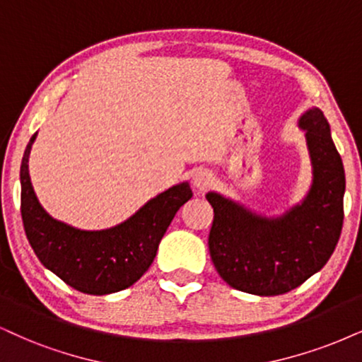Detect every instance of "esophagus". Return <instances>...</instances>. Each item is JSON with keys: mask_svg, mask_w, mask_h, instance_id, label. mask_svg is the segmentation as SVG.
Listing matches in <instances>:
<instances>
[{"mask_svg": "<svg viewBox=\"0 0 362 362\" xmlns=\"http://www.w3.org/2000/svg\"><path fill=\"white\" fill-rule=\"evenodd\" d=\"M211 182H213V176H211V173L206 171V169H198V171H194L193 186L196 189H199V191L206 189L211 186Z\"/></svg>", "mask_w": 362, "mask_h": 362, "instance_id": "esophagus-1", "label": "esophagus"}]
</instances>
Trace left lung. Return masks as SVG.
I'll return each instance as SVG.
<instances>
[{"mask_svg": "<svg viewBox=\"0 0 362 362\" xmlns=\"http://www.w3.org/2000/svg\"><path fill=\"white\" fill-rule=\"evenodd\" d=\"M305 132L312 182L300 203L265 216L209 191L215 218L208 247L213 265L236 290L270 297L287 293L322 269L339 242L344 220L346 176L322 110L298 117Z\"/></svg>", "mask_w": 362, "mask_h": 362, "instance_id": "1", "label": "left lung"}]
</instances>
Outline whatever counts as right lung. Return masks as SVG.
Returning a JSON list of instances; mask_svg holds the SVG:
<instances>
[{
    "mask_svg": "<svg viewBox=\"0 0 362 362\" xmlns=\"http://www.w3.org/2000/svg\"><path fill=\"white\" fill-rule=\"evenodd\" d=\"M31 136L21 160V218L26 238L45 269L88 296H107L136 284L153 263L174 215L191 199L188 181L151 198L112 228L80 230L55 220L40 204L30 180Z\"/></svg>",
    "mask_w": 362,
    "mask_h": 362,
    "instance_id": "obj_1",
    "label": "right lung"
}]
</instances>
